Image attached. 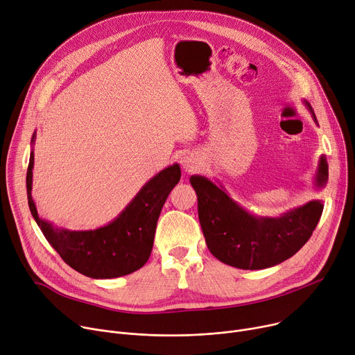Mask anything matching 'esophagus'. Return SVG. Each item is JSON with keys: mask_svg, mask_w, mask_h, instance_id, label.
<instances>
[{"mask_svg": "<svg viewBox=\"0 0 355 355\" xmlns=\"http://www.w3.org/2000/svg\"><path fill=\"white\" fill-rule=\"evenodd\" d=\"M180 163H182V166H183V169L186 172H193V171H196L199 168L200 160H199V157L195 153L187 152V153H184L182 156Z\"/></svg>", "mask_w": 355, "mask_h": 355, "instance_id": "obj_1", "label": "esophagus"}]
</instances>
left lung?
Instances as JSON below:
<instances>
[{"mask_svg":"<svg viewBox=\"0 0 355 355\" xmlns=\"http://www.w3.org/2000/svg\"><path fill=\"white\" fill-rule=\"evenodd\" d=\"M303 103L318 125L310 103ZM329 163L320 156L314 175V190L325 187ZM190 184L198 195V213L210 253L225 264L241 270H261L277 266L294 256L311 237L324 209L314 199L277 217L257 216L232 199L219 182L193 175Z\"/></svg>","mask_w":355,"mask_h":355,"instance_id":"left-lung-1","label":"left lung"}]
</instances>
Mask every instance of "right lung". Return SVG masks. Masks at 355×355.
Returning a JSON list of instances; mask_svg holds the SVG:
<instances>
[{"label": "right lung", "mask_w": 355, "mask_h": 355, "mask_svg": "<svg viewBox=\"0 0 355 355\" xmlns=\"http://www.w3.org/2000/svg\"><path fill=\"white\" fill-rule=\"evenodd\" d=\"M26 171V196L31 214L45 239L62 260L91 279L122 277L141 268L149 259L160 210L180 180L179 163L149 179L112 222L91 230H69L42 219L33 199L34 144Z\"/></svg>", "instance_id": "add662e5"}]
</instances>
